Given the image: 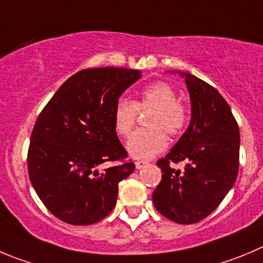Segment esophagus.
I'll return each instance as SVG.
<instances>
[{
	"label": "esophagus",
	"mask_w": 263,
	"mask_h": 263,
	"mask_svg": "<svg viewBox=\"0 0 263 263\" xmlns=\"http://www.w3.org/2000/svg\"><path fill=\"white\" fill-rule=\"evenodd\" d=\"M146 165H147V161H143V160H139V161L136 162L137 169H142V167H144Z\"/></svg>",
	"instance_id": "1"
}]
</instances>
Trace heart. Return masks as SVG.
<instances>
[{
    "mask_svg": "<svg viewBox=\"0 0 263 263\" xmlns=\"http://www.w3.org/2000/svg\"><path fill=\"white\" fill-rule=\"evenodd\" d=\"M177 91L169 84L157 81L139 91L134 102L120 99L114 111V125L121 137H127L136 125L138 111H152L147 120L151 129L138 130L130 137L126 149L136 159H151L167 146V133L177 137L189 124V109L177 101Z\"/></svg>",
    "mask_w": 263,
    "mask_h": 263,
    "instance_id": "b5f03b06",
    "label": "heart"
}]
</instances>
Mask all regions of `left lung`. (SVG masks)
<instances>
[{
    "instance_id": "8db88e82",
    "label": "left lung",
    "mask_w": 263,
    "mask_h": 263,
    "mask_svg": "<svg viewBox=\"0 0 263 263\" xmlns=\"http://www.w3.org/2000/svg\"><path fill=\"white\" fill-rule=\"evenodd\" d=\"M184 77L191 122L171 152L157 161L162 177L152 194L155 208L182 224L200 222L224 199L239 172V126L223 97L196 76ZM186 161L181 172L172 162Z\"/></svg>"
}]
</instances>
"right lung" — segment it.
Instances as JSON below:
<instances>
[{
  "label": "right lung",
  "mask_w": 263,
  "mask_h": 263,
  "mask_svg": "<svg viewBox=\"0 0 263 263\" xmlns=\"http://www.w3.org/2000/svg\"><path fill=\"white\" fill-rule=\"evenodd\" d=\"M137 69L89 68L69 77L39 115L28 148V174L44 205L61 221L92 224L115 208L119 182L136 169L125 161L114 125L122 92ZM107 161H121L101 172Z\"/></svg>",
  "instance_id": "right-lung-1"
}]
</instances>
